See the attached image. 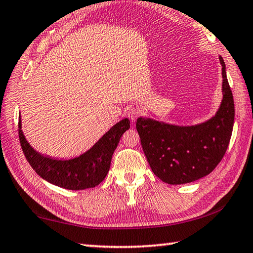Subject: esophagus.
<instances>
[{
  "instance_id": "esophagus-1",
  "label": "esophagus",
  "mask_w": 253,
  "mask_h": 253,
  "mask_svg": "<svg viewBox=\"0 0 253 253\" xmlns=\"http://www.w3.org/2000/svg\"><path fill=\"white\" fill-rule=\"evenodd\" d=\"M139 113H140L139 109L136 108V107H129V108L127 109V115L128 117L130 118L131 122H135V119L137 118V116H138Z\"/></svg>"
}]
</instances>
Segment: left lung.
Here are the masks:
<instances>
[{
	"instance_id": "left-lung-1",
	"label": "left lung",
	"mask_w": 253,
	"mask_h": 253,
	"mask_svg": "<svg viewBox=\"0 0 253 253\" xmlns=\"http://www.w3.org/2000/svg\"><path fill=\"white\" fill-rule=\"evenodd\" d=\"M222 67V100L214 116L196 125L181 126L138 117L143 151L153 173L170 185L186 184L207 176L216 168L229 146L234 124V101Z\"/></svg>"
}]
</instances>
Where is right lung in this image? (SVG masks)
<instances>
[{
    "label": "right lung",
    "mask_w": 253,
    "mask_h": 253,
    "mask_svg": "<svg viewBox=\"0 0 253 253\" xmlns=\"http://www.w3.org/2000/svg\"><path fill=\"white\" fill-rule=\"evenodd\" d=\"M129 121L121 122L102 135L92 146L74 158H57L34 149L25 138L19 116V137L29 164L46 182L67 190L78 191L97 186L109 172L111 157L124 132L129 129Z\"/></svg>",
    "instance_id": "add662e5"
}]
</instances>
